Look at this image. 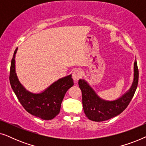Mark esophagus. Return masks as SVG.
<instances>
[{"instance_id": "obj_1", "label": "esophagus", "mask_w": 146, "mask_h": 146, "mask_svg": "<svg viewBox=\"0 0 146 146\" xmlns=\"http://www.w3.org/2000/svg\"><path fill=\"white\" fill-rule=\"evenodd\" d=\"M72 78L74 80L78 81L80 78H81L82 76V72L79 69H76L72 72Z\"/></svg>"}]
</instances>
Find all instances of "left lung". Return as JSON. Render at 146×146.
<instances>
[{
	"instance_id": "1",
	"label": "left lung",
	"mask_w": 146,
	"mask_h": 146,
	"mask_svg": "<svg viewBox=\"0 0 146 146\" xmlns=\"http://www.w3.org/2000/svg\"><path fill=\"white\" fill-rule=\"evenodd\" d=\"M139 71L137 62H134V79L130 89L116 100L106 101L98 96L84 80L78 81L82 94L84 111L86 117L94 121H102L121 113L127 107L136 90L138 84Z\"/></svg>"
}]
</instances>
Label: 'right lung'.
<instances>
[{"instance_id":"obj_1","label":"right lung","mask_w":146,"mask_h":146,"mask_svg":"<svg viewBox=\"0 0 146 146\" xmlns=\"http://www.w3.org/2000/svg\"><path fill=\"white\" fill-rule=\"evenodd\" d=\"M12 58L10 70V83L20 103L31 114L44 120L53 119L60 110L61 103L68 90L74 85L72 75L59 79L40 94L27 91L20 83L15 72V54Z\"/></svg>"}]
</instances>
